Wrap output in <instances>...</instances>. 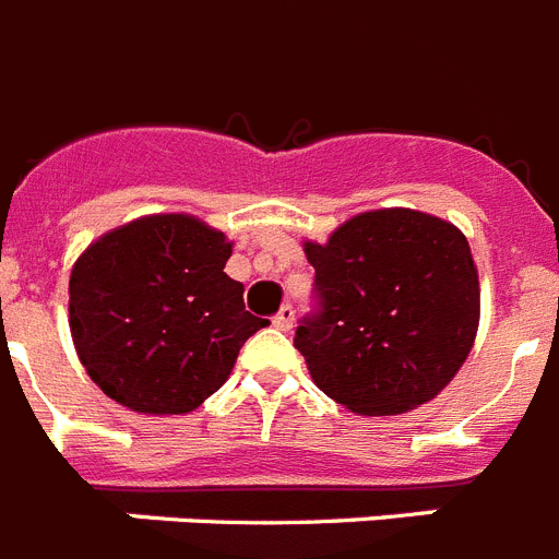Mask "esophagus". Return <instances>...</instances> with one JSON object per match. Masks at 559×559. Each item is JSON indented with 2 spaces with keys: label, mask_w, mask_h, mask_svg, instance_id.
I'll return each mask as SVG.
<instances>
[{
  "label": "esophagus",
  "mask_w": 559,
  "mask_h": 559,
  "mask_svg": "<svg viewBox=\"0 0 559 559\" xmlns=\"http://www.w3.org/2000/svg\"><path fill=\"white\" fill-rule=\"evenodd\" d=\"M294 319H297L294 305H283V308H280V313L274 317V328H280V331H290V328H294Z\"/></svg>",
  "instance_id": "obj_1"
}]
</instances>
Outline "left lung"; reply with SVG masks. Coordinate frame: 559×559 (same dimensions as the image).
I'll list each match as a JSON object with an SVG mask.
<instances>
[{
  "label": "left lung",
  "mask_w": 559,
  "mask_h": 559,
  "mask_svg": "<svg viewBox=\"0 0 559 559\" xmlns=\"http://www.w3.org/2000/svg\"><path fill=\"white\" fill-rule=\"evenodd\" d=\"M313 308L294 347L317 388L365 416L436 399L469 356L480 290L469 242L413 209L347 221L325 246L305 242Z\"/></svg>",
  "instance_id": "left-lung-1"
}]
</instances>
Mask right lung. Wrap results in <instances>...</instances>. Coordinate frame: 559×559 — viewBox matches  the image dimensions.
<instances>
[{
	"label": "right lung",
	"mask_w": 559,
	"mask_h": 559,
	"mask_svg": "<svg viewBox=\"0 0 559 559\" xmlns=\"http://www.w3.org/2000/svg\"><path fill=\"white\" fill-rule=\"evenodd\" d=\"M231 242L189 214L127 223L70 274V331L90 379L150 416L192 413L223 388L269 319L246 311L226 276Z\"/></svg>",
	"instance_id": "add662e5"
}]
</instances>
